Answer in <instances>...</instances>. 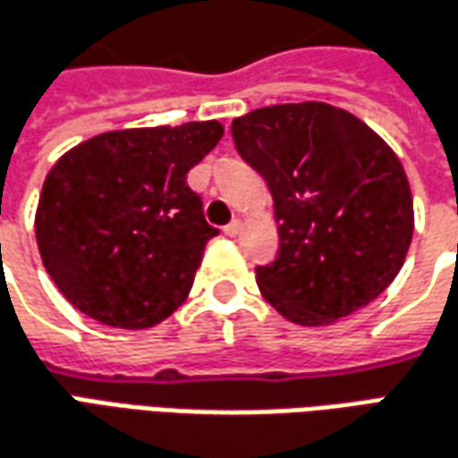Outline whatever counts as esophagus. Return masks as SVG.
Here are the masks:
<instances>
[{"label": "esophagus", "mask_w": 458, "mask_h": 458, "mask_svg": "<svg viewBox=\"0 0 458 458\" xmlns=\"http://www.w3.org/2000/svg\"><path fill=\"white\" fill-rule=\"evenodd\" d=\"M240 230H242V223H240V220H233L230 225H225V230H223V233H225L228 238H235V235H240Z\"/></svg>", "instance_id": "esophagus-1"}]
</instances>
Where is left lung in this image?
<instances>
[{"label":"left lung","mask_w":458,"mask_h":458,"mask_svg":"<svg viewBox=\"0 0 458 458\" xmlns=\"http://www.w3.org/2000/svg\"><path fill=\"white\" fill-rule=\"evenodd\" d=\"M238 153L265 178L280 252L255 270L270 305L319 327L392 284L414 233L396 153L364 121L322 101L255 108L233 121Z\"/></svg>","instance_id":"8db88e82"}]
</instances>
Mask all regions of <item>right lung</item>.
<instances>
[{
	"mask_svg": "<svg viewBox=\"0 0 458 458\" xmlns=\"http://www.w3.org/2000/svg\"><path fill=\"white\" fill-rule=\"evenodd\" d=\"M220 139L218 121L106 131L54 163L34 230L47 273L76 310L146 329L183 305L218 235L185 175Z\"/></svg>",
	"mask_w": 458,
	"mask_h": 458,
	"instance_id": "right-lung-1",
	"label": "right lung"
}]
</instances>
